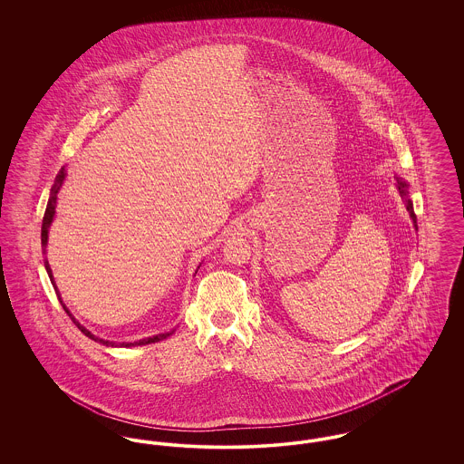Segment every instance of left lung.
Returning <instances> with one entry per match:
<instances>
[{
    "instance_id": "obj_1",
    "label": "left lung",
    "mask_w": 464,
    "mask_h": 464,
    "mask_svg": "<svg viewBox=\"0 0 464 464\" xmlns=\"http://www.w3.org/2000/svg\"><path fill=\"white\" fill-rule=\"evenodd\" d=\"M397 188L398 191H400V197L405 199V203H407V210H409L411 219L414 222V227L418 229V221H416V214H414V205H412V199L409 198V184H407L405 180H401L400 177H397Z\"/></svg>"
}]
</instances>
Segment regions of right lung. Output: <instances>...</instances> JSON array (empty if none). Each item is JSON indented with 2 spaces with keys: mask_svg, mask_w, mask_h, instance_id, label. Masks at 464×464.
Listing matches in <instances>:
<instances>
[{
  "mask_svg": "<svg viewBox=\"0 0 464 464\" xmlns=\"http://www.w3.org/2000/svg\"><path fill=\"white\" fill-rule=\"evenodd\" d=\"M64 179H66V170L64 169H61V172L57 174L55 177V184L52 186V191H50V198H48V203H46V210H44V224H42V246H46V242H48V227H50V224L53 221V216H55V205H57V195H59V191H61V186H63V182H64ZM44 269H46V273H48V276H50V282H52V285L55 287V284H53V276H52V269H50V265H48V261H44ZM55 292H57V295H59V301H61V304H63V308L66 311L67 314H69V318L76 324V327L80 329V331L83 332L87 337L90 339H93V341H97V343H101V344H104V346H120V348H130V346H144V344H151V343H158V341H163V339H167L169 335H172L174 331L165 332V334H158V335H153V337H146V339H140V341H133V343H112V341H106V339H101V337H95L89 329H85L71 313H69V309L66 308V304L63 303V299H61V294H59V290L55 287Z\"/></svg>",
  "mask_w": 464,
  "mask_h": 464,
  "instance_id": "1",
  "label": "right lung"
}]
</instances>
